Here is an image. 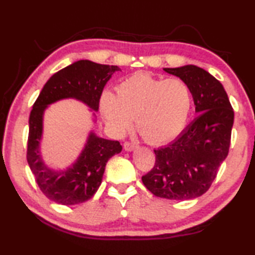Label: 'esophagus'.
<instances>
[{
	"label": "esophagus",
	"instance_id": "obj_1",
	"mask_svg": "<svg viewBox=\"0 0 255 255\" xmlns=\"http://www.w3.org/2000/svg\"><path fill=\"white\" fill-rule=\"evenodd\" d=\"M137 147H138V144L131 143V141H125L124 144V148L125 150H127V152H131V150H133Z\"/></svg>",
	"mask_w": 255,
	"mask_h": 255
}]
</instances>
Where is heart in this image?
<instances>
[{"label":"heart","instance_id":"b5f03b06","mask_svg":"<svg viewBox=\"0 0 255 255\" xmlns=\"http://www.w3.org/2000/svg\"><path fill=\"white\" fill-rule=\"evenodd\" d=\"M101 111L106 122L118 132L127 131L136 119L139 135L149 144H163L183 130L192 108L190 85L179 77L158 79L137 72L105 94Z\"/></svg>","mask_w":255,"mask_h":255}]
</instances>
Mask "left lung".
<instances>
[{
  "instance_id": "obj_1",
  "label": "left lung",
  "mask_w": 255,
  "mask_h": 255,
  "mask_svg": "<svg viewBox=\"0 0 255 255\" xmlns=\"http://www.w3.org/2000/svg\"><path fill=\"white\" fill-rule=\"evenodd\" d=\"M191 88L199 116L165 147L154 149L155 165L141 181L154 196L189 200L204 195L231 145L234 110L218 80L195 65L164 68Z\"/></svg>"
}]
</instances>
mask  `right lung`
Returning a JSON list of instances; mask_svg holds the SVG:
<instances>
[{"label":"right lung","mask_w":255,"mask_h":255,"mask_svg":"<svg viewBox=\"0 0 255 255\" xmlns=\"http://www.w3.org/2000/svg\"><path fill=\"white\" fill-rule=\"evenodd\" d=\"M118 66L102 65L91 60H77L50 77L33 103L29 117L27 161L41 192L60 205H77L91 199L102 182L106 164L122 152L118 140H109L90 132L79 158L64 171H54L42 161L39 144L46 108L62 99L80 100L98 111L103 88Z\"/></svg>","instance_id":"right-lung-1"}]
</instances>
